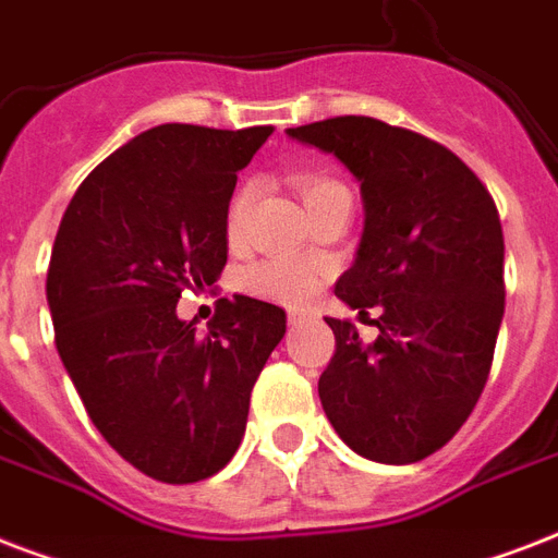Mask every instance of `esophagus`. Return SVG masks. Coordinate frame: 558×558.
<instances>
[{"label":"esophagus","instance_id":"34e87169","mask_svg":"<svg viewBox=\"0 0 558 558\" xmlns=\"http://www.w3.org/2000/svg\"><path fill=\"white\" fill-rule=\"evenodd\" d=\"M310 318H315L313 310H304V306L301 310H289V324H304Z\"/></svg>","mask_w":558,"mask_h":558}]
</instances>
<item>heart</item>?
Segmentation results:
<instances>
[{
    "label": "heart",
    "mask_w": 558,
    "mask_h": 558,
    "mask_svg": "<svg viewBox=\"0 0 558 558\" xmlns=\"http://www.w3.org/2000/svg\"><path fill=\"white\" fill-rule=\"evenodd\" d=\"M336 191H344L339 182L324 177H304L301 179V193H304V202L322 199V196H330ZM254 187L243 185L236 191L231 208H228V234L236 236L240 228L245 222V214H248V205H252ZM243 287L245 292H252L257 298H266V301H278V304H298V301H306L318 289V275L315 269L304 266V263L295 260H263L254 263L243 271Z\"/></svg>",
    "instance_id": "obj_1"
}]
</instances>
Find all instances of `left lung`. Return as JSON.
Wrapping results in <instances>:
<instances>
[{"label":"left lung","mask_w":558,"mask_h":558,"mask_svg":"<svg viewBox=\"0 0 558 558\" xmlns=\"http://www.w3.org/2000/svg\"><path fill=\"white\" fill-rule=\"evenodd\" d=\"M330 153L362 191L365 228L336 283L376 341L327 318L336 356L318 379L324 414L376 463H416L458 434L493 365L504 318V231L481 179L442 144L365 116L287 130Z\"/></svg>","instance_id":"left-lung-1"}]
</instances>
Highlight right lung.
Returning <instances> with one entry per match:
<instances>
[{
  "label": "right lung",
  "mask_w": 558,
  "mask_h": 558,
  "mask_svg": "<svg viewBox=\"0 0 558 558\" xmlns=\"http://www.w3.org/2000/svg\"><path fill=\"white\" fill-rule=\"evenodd\" d=\"M269 135L153 126L100 161L60 219L46 280L57 353L104 440L165 484L234 458L287 332L280 306L248 295L222 298L205 332L177 315L182 289L226 266L236 173Z\"/></svg>",
  "instance_id": "1"
}]
</instances>
